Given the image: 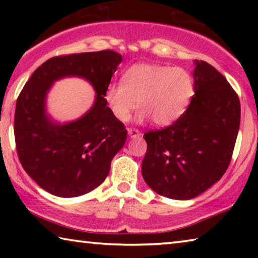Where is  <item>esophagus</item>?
Segmentation results:
<instances>
[{
  "label": "esophagus",
  "mask_w": 258,
  "mask_h": 258,
  "mask_svg": "<svg viewBox=\"0 0 258 258\" xmlns=\"http://www.w3.org/2000/svg\"><path fill=\"white\" fill-rule=\"evenodd\" d=\"M127 133H128L131 139H135V138H138V137H140V135H141L140 131L135 130V128H127Z\"/></svg>",
  "instance_id": "esophagus-1"
}]
</instances>
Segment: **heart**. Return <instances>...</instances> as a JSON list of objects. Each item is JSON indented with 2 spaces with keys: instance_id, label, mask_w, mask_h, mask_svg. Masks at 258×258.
Here are the masks:
<instances>
[{
  "instance_id": "1",
  "label": "heart",
  "mask_w": 258,
  "mask_h": 258,
  "mask_svg": "<svg viewBox=\"0 0 258 258\" xmlns=\"http://www.w3.org/2000/svg\"><path fill=\"white\" fill-rule=\"evenodd\" d=\"M194 91V80L184 69L140 62L124 73L123 81L107 86L104 99L120 121L130 118L138 100V123L151 118L157 126H168L185 111Z\"/></svg>"
}]
</instances>
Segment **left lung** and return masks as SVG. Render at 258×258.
I'll use <instances>...</instances> for the list:
<instances>
[{
	"instance_id": "8db88e82",
	"label": "left lung",
	"mask_w": 258,
	"mask_h": 258,
	"mask_svg": "<svg viewBox=\"0 0 258 258\" xmlns=\"http://www.w3.org/2000/svg\"><path fill=\"white\" fill-rule=\"evenodd\" d=\"M195 95L182 116L143 138L142 176L157 194L176 200L197 197L229 167L240 125V101L226 78L195 60Z\"/></svg>"
}]
</instances>
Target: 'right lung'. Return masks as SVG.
Returning a JSON list of instances; mask_svg holds the SVG:
<instances>
[{
  "label": "right lung",
  "instance_id": "1",
  "mask_svg": "<svg viewBox=\"0 0 258 258\" xmlns=\"http://www.w3.org/2000/svg\"><path fill=\"white\" fill-rule=\"evenodd\" d=\"M111 50L54 56L35 71L16 104L17 152L26 173L49 194L73 198L94 190L106 180L127 131L107 107L104 92L121 62ZM80 77L96 91L94 106L76 121L58 123L46 111L54 82Z\"/></svg>",
  "mask_w": 258,
  "mask_h": 258
}]
</instances>
